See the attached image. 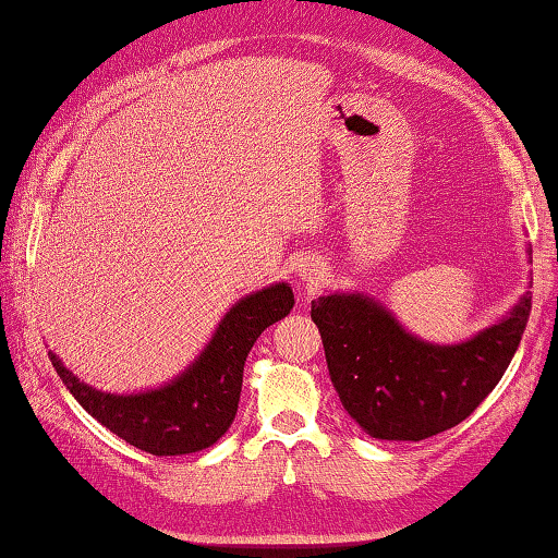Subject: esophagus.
<instances>
[{
	"instance_id": "34e87169",
	"label": "esophagus",
	"mask_w": 558,
	"mask_h": 558,
	"mask_svg": "<svg viewBox=\"0 0 558 558\" xmlns=\"http://www.w3.org/2000/svg\"><path fill=\"white\" fill-rule=\"evenodd\" d=\"M299 274L301 277H304V281H308V284H318V269L314 267V264H301V269H299Z\"/></svg>"
}]
</instances>
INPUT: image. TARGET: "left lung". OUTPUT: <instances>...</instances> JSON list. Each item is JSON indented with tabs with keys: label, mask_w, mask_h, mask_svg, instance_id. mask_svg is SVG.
<instances>
[{
	"label": "left lung",
	"mask_w": 558,
	"mask_h": 558,
	"mask_svg": "<svg viewBox=\"0 0 558 558\" xmlns=\"http://www.w3.org/2000/svg\"><path fill=\"white\" fill-rule=\"evenodd\" d=\"M532 299L510 318L461 345L438 348L409 336L383 306L350 296H320L311 318L345 412L369 436L422 441L471 416L500 383L520 348Z\"/></svg>",
	"instance_id": "obj_1"
}]
</instances>
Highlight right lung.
Wrapping results in <instances>:
<instances>
[{
  "label": "right lung",
  "instance_id": "right-lung-1",
  "mask_svg": "<svg viewBox=\"0 0 558 558\" xmlns=\"http://www.w3.org/2000/svg\"><path fill=\"white\" fill-rule=\"evenodd\" d=\"M294 308L287 284L262 289L234 304L218 333L175 383L144 395L117 397L83 385L48 353L63 385L87 414L126 444L151 456H183L213 446L228 432L242 392V369L262 330Z\"/></svg>",
  "mask_w": 558,
  "mask_h": 558
}]
</instances>
